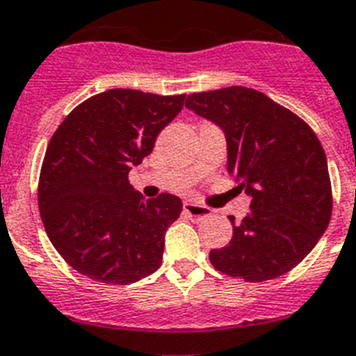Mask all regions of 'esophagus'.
Wrapping results in <instances>:
<instances>
[{
    "label": "esophagus",
    "mask_w": 356,
    "mask_h": 356,
    "mask_svg": "<svg viewBox=\"0 0 356 356\" xmlns=\"http://www.w3.org/2000/svg\"><path fill=\"white\" fill-rule=\"evenodd\" d=\"M182 209H184V213L188 216L195 218V220H200V218H206V216L211 215V211L208 208H204V206H199V204L193 202H184L182 204Z\"/></svg>",
    "instance_id": "34e87169"
}]
</instances>
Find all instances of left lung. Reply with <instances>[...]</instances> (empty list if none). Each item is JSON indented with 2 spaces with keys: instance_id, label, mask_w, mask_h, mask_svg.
<instances>
[{
  "instance_id": "left-lung-1",
  "label": "left lung",
  "mask_w": 356,
  "mask_h": 356,
  "mask_svg": "<svg viewBox=\"0 0 356 356\" xmlns=\"http://www.w3.org/2000/svg\"><path fill=\"white\" fill-rule=\"evenodd\" d=\"M186 107L220 127L227 172L251 197L233 238L209 252L216 270L243 281L283 276L307 258L332 218L326 154L305 120L256 91L231 86L193 92Z\"/></svg>"
}]
</instances>
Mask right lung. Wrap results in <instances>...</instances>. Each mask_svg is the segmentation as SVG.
I'll return each instance as SVG.
<instances>
[{"label": "right lung", "instance_id": "right-lung-1", "mask_svg": "<svg viewBox=\"0 0 356 356\" xmlns=\"http://www.w3.org/2000/svg\"><path fill=\"white\" fill-rule=\"evenodd\" d=\"M184 98L109 89L76 105L51 136L39 211L49 242L82 276L129 285L161 267L165 233L182 202L170 193L145 200L129 172L152 152Z\"/></svg>", "mask_w": 356, "mask_h": 356}]
</instances>
